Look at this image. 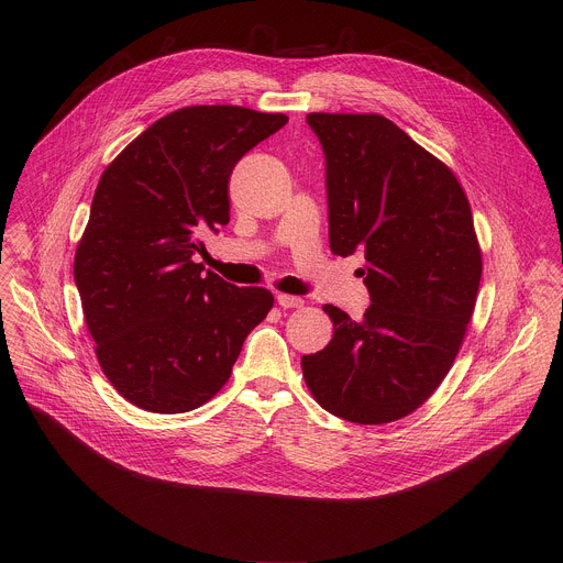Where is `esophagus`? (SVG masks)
Listing matches in <instances>:
<instances>
[{"label": "esophagus", "mask_w": 563, "mask_h": 563, "mask_svg": "<svg viewBox=\"0 0 563 563\" xmlns=\"http://www.w3.org/2000/svg\"><path fill=\"white\" fill-rule=\"evenodd\" d=\"M276 302L283 307V309H291V307H302L305 300L300 296H291V294H278L276 296Z\"/></svg>", "instance_id": "34e87169"}]
</instances>
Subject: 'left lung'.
<instances>
[{"label":"left lung","instance_id":"8db88e82","mask_svg":"<svg viewBox=\"0 0 563 563\" xmlns=\"http://www.w3.org/2000/svg\"><path fill=\"white\" fill-rule=\"evenodd\" d=\"M325 153L330 247L365 252L361 320L325 305L334 336L302 356L313 398L361 426L404 419L450 372L481 280L470 202L454 174L376 113H309Z\"/></svg>","mask_w":563,"mask_h":563}]
</instances>
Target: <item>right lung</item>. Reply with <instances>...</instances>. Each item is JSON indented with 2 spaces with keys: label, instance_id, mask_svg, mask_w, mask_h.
<instances>
[{
  "label": "right lung",
  "instance_id": "add662e5",
  "mask_svg": "<svg viewBox=\"0 0 563 563\" xmlns=\"http://www.w3.org/2000/svg\"><path fill=\"white\" fill-rule=\"evenodd\" d=\"M285 124L245 107H185L104 169L73 276L100 367L129 404L157 415L205 406L269 313V289L205 274L194 256L198 235L229 222L238 159Z\"/></svg>",
  "mask_w": 563,
  "mask_h": 563
}]
</instances>
